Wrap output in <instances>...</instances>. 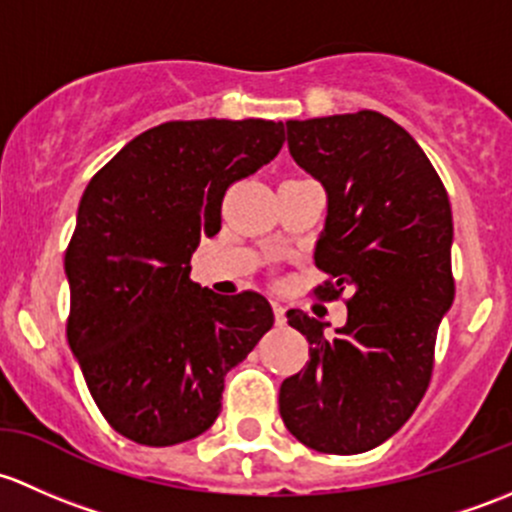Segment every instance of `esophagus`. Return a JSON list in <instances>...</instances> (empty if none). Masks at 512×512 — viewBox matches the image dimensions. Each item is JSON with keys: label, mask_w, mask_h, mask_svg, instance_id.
<instances>
[{"label": "esophagus", "mask_w": 512, "mask_h": 512, "mask_svg": "<svg viewBox=\"0 0 512 512\" xmlns=\"http://www.w3.org/2000/svg\"><path fill=\"white\" fill-rule=\"evenodd\" d=\"M273 315H276V325H286V305L273 303Z\"/></svg>", "instance_id": "obj_1"}]
</instances>
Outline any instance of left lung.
Segmentation results:
<instances>
[{
    "mask_svg": "<svg viewBox=\"0 0 512 512\" xmlns=\"http://www.w3.org/2000/svg\"><path fill=\"white\" fill-rule=\"evenodd\" d=\"M295 165L325 189L315 263L325 300L350 288L347 323L288 310L310 342L278 409L308 449L350 456L397 434L424 397L453 303L449 194L412 135L377 110L286 120Z\"/></svg>",
    "mask_w": 512,
    "mask_h": 512,
    "instance_id": "1",
    "label": "left lung"
}]
</instances>
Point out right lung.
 I'll return each instance as SVG.
<instances>
[{
    "label": "right lung",
    "mask_w": 512,
    "mask_h": 512,
    "mask_svg": "<svg viewBox=\"0 0 512 512\" xmlns=\"http://www.w3.org/2000/svg\"><path fill=\"white\" fill-rule=\"evenodd\" d=\"M283 142L281 120H172L130 140L83 192L66 251L68 345L108 424L135 444L204 434L226 372L273 328L261 293L202 288L189 261L221 229L226 187Z\"/></svg>",
    "instance_id": "obj_1"
}]
</instances>
